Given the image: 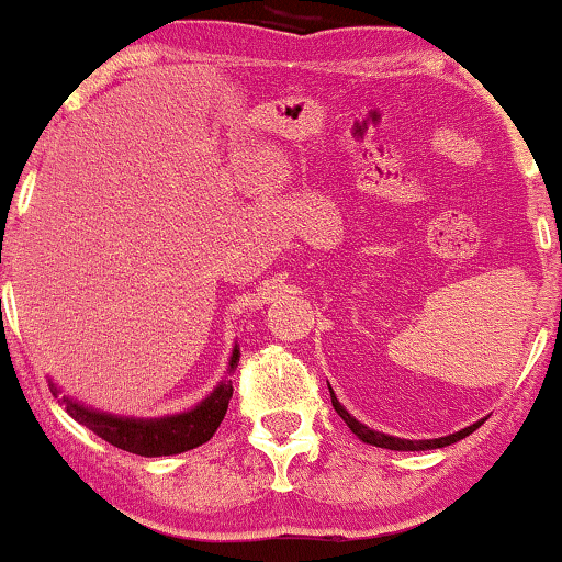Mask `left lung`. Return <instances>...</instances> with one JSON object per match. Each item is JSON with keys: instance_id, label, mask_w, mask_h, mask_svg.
<instances>
[{"instance_id": "1", "label": "left lung", "mask_w": 562, "mask_h": 562, "mask_svg": "<svg viewBox=\"0 0 562 562\" xmlns=\"http://www.w3.org/2000/svg\"><path fill=\"white\" fill-rule=\"evenodd\" d=\"M329 396H333L335 412L345 419V425H348L352 432L360 437V440L368 442V445H375V448H386V450H435V448H445V445H452V442L463 440V437H468V435L475 432V429L481 427V422H475V425L460 429V432H456V435L437 437V440H402V437H391V435L375 432V429H368L366 425H360V422L356 417H350L348 409H345V406L337 402V396L333 394V389H329Z\"/></svg>"}]
</instances>
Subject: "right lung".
<instances>
[{
	"label": "right lung",
	"instance_id": "add662e5",
	"mask_svg": "<svg viewBox=\"0 0 562 562\" xmlns=\"http://www.w3.org/2000/svg\"><path fill=\"white\" fill-rule=\"evenodd\" d=\"M237 360H240V350H233L229 358V371H235ZM50 391L58 396V389L50 383ZM233 398V381H222L217 389L212 391L204 402H199L194 409L173 414V417L160 419H133V417H114V414L94 412L89 406L64 396L66 412L79 422V425L89 427L91 432L102 437L114 448L135 452V456L145 458H160V456H176V452L194 450L204 445L210 437L217 432L227 414V404Z\"/></svg>",
	"mask_w": 562,
	"mask_h": 562
}]
</instances>
